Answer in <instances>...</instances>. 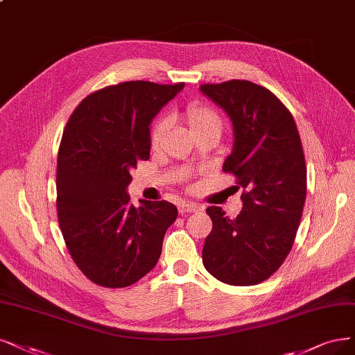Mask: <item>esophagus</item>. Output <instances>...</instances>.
I'll return each mask as SVG.
<instances>
[{
  "mask_svg": "<svg viewBox=\"0 0 355 355\" xmlns=\"http://www.w3.org/2000/svg\"><path fill=\"white\" fill-rule=\"evenodd\" d=\"M178 211H180V214H191V212H199V211H202V206L200 205H198V203H191V202H189V203H180L178 205Z\"/></svg>",
  "mask_w": 355,
  "mask_h": 355,
  "instance_id": "34e87169",
  "label": "esophagus"
}]
</instances>
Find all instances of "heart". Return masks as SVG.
<instances>
[{
  "label": "heart",
  "mask_w": 355,
  "mask_h": 355,
  "mask_svg": "<svg viewBox=\"0 0 355 355\" xmlns=\"http://www.w3.org/2000/svg\"><path fill=\"white\" fill-rule=\"evenodd\" d=\"M184 116H186V123L189 125L190 133L193 136L203 133V131H215V133H220V130H222L220 116L215 110L207 107V105H203L199 102L190 103L186 108ZM168 128H169V121L166 120V118L156 123V125L153 127V131H152L153 146H157V144H159V141L165 136Z\"/></svg>",
  "instance_id": "heart-1"
}]
</instances>
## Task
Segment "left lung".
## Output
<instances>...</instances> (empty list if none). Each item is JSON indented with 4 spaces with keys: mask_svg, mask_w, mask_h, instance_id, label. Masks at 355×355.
<instances>
[{
    "mask_svg": "<svg viewBox=\"0 0 355 355\" xmlns=\"http://www.w3.org/2000/svg\"><path fill=\"white\" fill-rule=\"evenodd\" d=\"M224 110L234 143L222 169L237 177L243 211L228 218L206 209L212 231L203 245L206 270L230 285L268 279L291 252L307 193L303 146L291 112L270 90L248 80L202 85Z\"/></svg>",
    "mask_w": 355,
    "mask_h": 355,
    "instance_id": "8db88e82",
    "label": "left lung"
}]
</instances>
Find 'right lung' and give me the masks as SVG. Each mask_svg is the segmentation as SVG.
I'll return each mask as SVG.
<instances>
[{"label": "right lung", "mask_w": 355, "mask_h": 355, "mask_svg": "<svg viewBox=\"0 0 355 355\" xmlns=\"http://www.w3.org/2000/svg\"><path fill=\"white\" fill-rule=\"evenodd\" d=\"M184 83L125 82L101 89L76 108L57 164L58 222L69 252L101 286L124 288L159 260L177 219L169 202L130 203V169L149 159L150 123Z\"/></svg>", "instance_id": "add662e5"}]
</instances>
